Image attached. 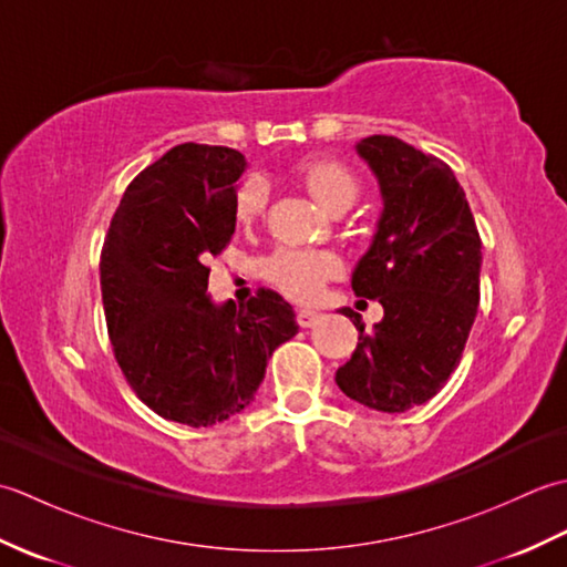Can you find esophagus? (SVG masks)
Wrapping results in <instances>:
<instances>
[{
    "label": "esophagus",
    "mask_w": 567,
    "mask_h": 567,
    "mask_svg": "<svg viewBox=\"0 0 567 567\" xmlns=\"http://www.w3.org/2000/svg\"><path fill=\"white\" fill-rule=\"evenodd\" d=\"M321 319V315L319 311H311V309H299L297 311V323L302 329H309V327H315V323Z\"/></svg>",
    "instance_id": "34e87169"
}]
</instances>
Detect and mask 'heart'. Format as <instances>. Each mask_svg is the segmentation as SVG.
Returning a JSON list of instances; mask_svg holds the SVG:
<instances>
[{
  "instance_id": "obj_1",
  "label": "heart",
  "mask_w": 567,
  "mask_h": 567,
  "mask_svg": "<svg viewBox=\"0 0 567 567\" xmlns=\"http://www.w3.org/2000/svg\"><path fill=\"white\" fill-rule=\"evenodd\" d=\"M299 177L307 185L323 209L331 214H343L351 209L358 195V177L346 165L336 161L315 158L299 165ZM270 185L262 175H250L236 187L234 195V219L238 226H252L262 212L268 209ZM343 272V260L331 250L319 248H277L262 262V277L277 292L295 299V302H311L323 290V285Z\"/></svg>"
}]
</instances>
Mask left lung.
<instances>
[{
    "label": "left lung",
    "instance_id": "8db88e82",
    "mask_svg": "<svg viewBox=\"0 0 567 567\" xmlns=\"http://www.w3.org/2000/svg\"><path fill=\"white\" fill-rule=\"evenodd\" d=\"M360 158L375 173L384 209L353 272V292L378 299L384 319L365 331L336 384L378 412L400 414L439 394L465 351L480 305L483 240L463 187L431 153L394 136H368Z\"/></svg>",
    "mask_w": 567,
    "mask_h": 567
}]
</instances>
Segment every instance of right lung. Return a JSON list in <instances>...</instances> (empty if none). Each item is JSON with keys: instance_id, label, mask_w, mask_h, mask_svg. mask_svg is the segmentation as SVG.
<instances>
[{"instance_id": "right-lung-1", "label": "right lung", "mask_w": 567, "mask_h": 567, "mask_svg": "<svg viewBox=\"0 0 567 567\" xmlns=\"http://www.w3.org/2000/svg\"><path fill=\"white\" fill-rule=\"evenodd\" d=\"M246 158L183 143L126 187L104 238L106 331L131 390L155 414L214 426L252 402L272 351L297 333L292 307L260 290L216 307L209 258L236 231V179Z\"/></svg>"}]
</instances>
